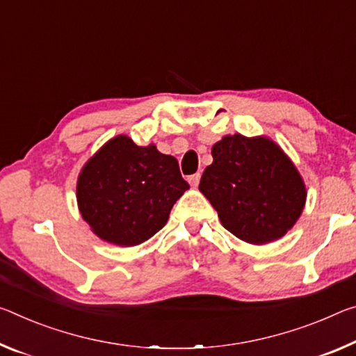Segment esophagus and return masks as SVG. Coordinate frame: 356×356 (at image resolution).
Segmentation results:
<instances>
[{
  "instance_id": "esophagus-1",
  "label": "esophagus",
  "mask_w": 356,
  "mask_h": 356,
  "mask_svg": "<svg viewBox=\"0 0 356 356\" xmlns=\"http://www.w3.org/2000/svg\"><path fill=\"white\" fill-rule=\"evenodd\" d=\"M200 179H201V174L198 172V174H193V176H190L188 177V182H190V185H191V187H198V185H200Z\"/></svg>"
}]
</instances>
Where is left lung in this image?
I'll return each instance as SVG.
<instances>
[{"instance_id": "1", "label": "left lung", "mask_w": 356, "mask_h": 356, "mask_svg": "<svg viewBox=\"0 0 356 356\" xmlns=\"http://www.w3.org/2000/svg\"><path fill=\"white\" fill-rule=\"evenodd\" d=\"M212 158L200 191L223 227L253 245L284 238L301 217L307 191L280 145L266 136L228 134L212 145Z\"/></svg>"}]
</instances>
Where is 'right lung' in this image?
I'll return each instance as SVG.
<instances>
[{"label":"right lung","instance_id":"add662e5","mask_svg":"<svg viewBox=\"0 0 356 356\" xmlns=\"http://www.w3.org/2000/svg\"><path fill=\"white\" fill-rule=\"evenodd\" d=\"M188 188L176 158L118 134L83 165L76 196L79 212L99 239L133 247L165 227Z\"/></svg>","mask_w":356,"mask_h":356}]
</instances>
